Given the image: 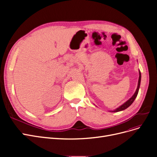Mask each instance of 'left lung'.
Listing matches in <instances>:
<instances>
[{
    "label": "left lung",
    "instance_id": "obj_1",
    "mask_svg": "<svg viewBox=\"0 0 157 157\" xmlns=\"http://www.w3.org/2000/svg\"><path fill=\"white\" fill-rule=\"evenodd\" d=\"M140 79H141V74H140V72L139 71V82H138V86H137V90H136L135 94H133V96L128 99L126 103H124L123 105H122L121 106H120L119 108H117V109H115V110L112 111L113 112H120V111H122V110H125V109H126L127 108H128L129 106H130L132 103L134 101V100L135 99L136 97L137 96V94H138V92H139V87H140Z\"/></svg>",
    "mask_w": 157,
    "mask_h": 157
}]
</instances>
